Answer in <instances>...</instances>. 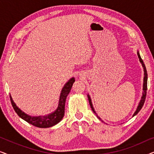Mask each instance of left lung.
Segmentation results:
<instances>
[{
    "mask_svg": "<svg viewBox=\"0 0 154 154\" xmlns=\"http://www.w3.org/2000/svg\"><path fill=\"white\" fill-rule=\"evenodd\" d=\"M137 55H138L139 59H140V62H141V64H142V65L143 69H144V83H143V93H142V98H141V100H140V103H139V105H138L137 108L135 112L134 113V114H133V116H134L137 114L139 111H140L141 110V109L142 108L143 105H144V104L145 99H146V90H147V79H148V77H147V72H146V66H145V65H144V62H143V60H142V58H141L140 54V53H139V51H137ZM88 100H89V103H90V107H91V108H92V111H93V112L97 115L95 111H94V108H93V106H92V103L91 99H90V97L89 96V94H88ZM97 118H98L99 119H101L100 117L97 116Z\"/></svg>",
    "mask_w": 154,
    "mask_h": 154,
    "instance_id": "obj_1",
    "label": "left lung"
}]
</instances>
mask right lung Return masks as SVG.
I'll list each match as a JSON object with an SVG mask.
<instances>
[{"label": "right lung", "mask_w": 154, "mask_h": 154, "mask_svg": "<svg viewBox=\"0 0 154 154\" xmlns=\"http://www.w3.org/2000/svg\"><path fill=\"white\" fill-rule=\"evenodd\" d=\"M74 82V78H71L65 84L62 88V92H61L57 109L54 112L50 113V114L46 116H31L26 114L24 111L21 110L20 109H19V107L17 106L15 103L12 100V97L10 95V100H11V103L12 106H13L14 110L15 111V112L17 113V115L21 119L24 120L27 123L35 126V127L46 128L55 125L56 124H57L59 122L61 121V120L64 117L65 102H66V97L68 96L69 93L70 92L71 89L72 88V85Z\"/></svg>", "instance_id": "add662e5"}]
</instances>
